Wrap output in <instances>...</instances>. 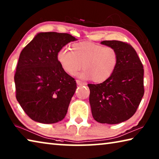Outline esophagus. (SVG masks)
Masks as SVG:
<instances>
[{
    "instance_id": "1",
    "label": "esophagus",
    "mask_w": 159,
    "mask_h": 159,
    "mask_svg": "<svg viewBox=\"0 0 159 159\" xmlns=\"http://www.w3.org/2000/svg\"><path fill=\"white\" fill-rule=\"evenodd\" d=\"M76 83H77V84L79 85H87V83L83 82V81H81V80H76Z\"/></svg>"
}]
</instances>
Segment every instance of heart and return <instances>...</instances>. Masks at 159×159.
Returning <instances> with one entry per match:
<instances>
[{
  "label": "heart",
  "mask_w": 159,
  "mask_h": 159,
  "mask_svg": "<svg viewBox=\"0 0 159 159\" xmlns=\"http://www.w3.org/2000/svg\"><path fill=\"white\" fill-rule=\"evenodd\" d=\"M57 58L66 74L75 76L83 67L84 70L79 76L92 79L95 83L109 79L114 74L118 63V52L115 48L92 42L74 43L71 51L66 48H61Z\"/></svg>",
  "instance_id": "heart-1"
}]
</instances>
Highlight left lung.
<instances>
[{
	"label": "left lung",
	"mask_w": 159,
	"mask_h": 159,
	"mask_svg": "<svg viewBox=\"0 0 159 159\" xmlns=\"http://www.w3.org/2000/svg\"><path fill=\"white\" fill-rule=\"evenodd\" d=\"M115 48L118 63L114 74L99 84H88L89 101L96 121L117 124L134 114L144 93L143 65L135 50L128 43L104 41Z\"/></svg>",
	"instance_id": "1"
}]
</instances>
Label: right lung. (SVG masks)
I'll use <instances>...</instances> for the list:
<instances>
[{"instance_id":"right-lung-1","label":"right lung","mask_w":159,"mask_h":159,"mask_svg":"<svg viewBox=\"0 0 159 159\" xmlns=\"http://www.w3.org/2000/svg\"><path fill=\"white\" fill-rule=\"evenodd\" d=\"M76 40L69 34L42 32L21 50L14 77L16 98L35 121L49 124L65 117L77 86L61 68L57 55Z\"/></svg>"}]
</instances>
